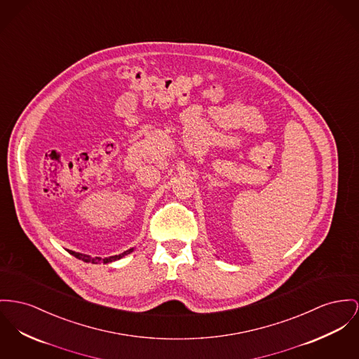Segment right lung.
Wrapping results in <instances>:
<instances>
[{"label":"right lung","instance_id":"1","mask_svg":"<svg viewBox=\"0 0 359 359\" xmlns=\"http://www.w3.org/2000/svg\"><path fill=\"white\" fill-rule=\"evenodd\" d=\"M133 250V248L132 249H129V250H126V252H123V253H121L118 256H111V257H104V259H102V257H91V256H88V255H81V253H77V252H73V250H69V253L73 255L76 259H79V260H83L84 263H111V262H116V260H118L121 257H123L125 255H128V253H130Z\"/></svg>","mask_w":359,"mask_h":359}]
</instances>
